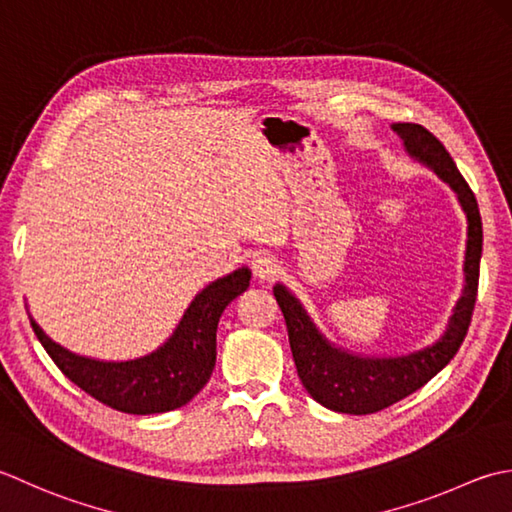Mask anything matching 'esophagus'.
Wrapping results in <instances>:
<instances>
[{
  "label": "esophagus",
  "mask_w": 512,
  "mask_h": 512,
  "mask_svg": "<svg viewBox=\"0 0 512 512\" xmlns=\"http://www.w3.org/2000/svg\"><path fill=\"white\" fill-rule=\"evenodd\" d=\"M252 271H254V278L260 280V283H269V280H274L280 274V263L269 254H260L252 260Z\"/></svg>",
  "instance_id": "obj_1"
}]
</instances>
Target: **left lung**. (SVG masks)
I'll list each match as a JSON object with an SVG mask.
<instances>
[{"instance_id": "1", "label": "left lung", "mask_w": 512, "mask_h": 512, "mask_svg": "<svg viewBox=\"0 0 512 512\" xmlns=\"http://www.w3.org/2000/svg\"><path fill=\"white\" fill-rule=\"evenodd\" d=\"M391 128L398 132L406 154L440 176L462 205L468 223L464 289L455 302L453 316L448 318L446 331L440 340L424 349L404 353V356L378 358L362 356V353H353L333 344L314 325L300 300L285 285H274V296L287 322L289 347L294 353L302 387L327 409L349 415H367L387 409V406L424 387L433 375L440 373L464 342L477 298L479 258H482V216H479L473 190L457 170L451 154L429 130L417 123H393Z\"/></svg>"}]
</instances>
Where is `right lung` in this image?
<instances>
[{"label": "right lung", "mask_w": 512, "mask_h": 512, "mask_svg": "<svg viewBox=\"0 0 512 512\" xmlns=\"http://www.w3.org/2000/svg\"><path fill=\"white\" fill-rule=\"evenodd\" d=\"M252 271L238 267L205 285L172 336L161 347L132 360H97L61 347L33 316L35 336L61 373L92 398L132 415L174 411L201 391L216 364V329L225 307L249 287Z\"/></svg>", "instance_id": "add662e5"}]
</instances>
